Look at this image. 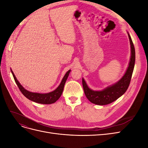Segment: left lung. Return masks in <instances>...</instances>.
Instances as JSON below:
<instances>
[{
  "label": "left lung",
  "mask_w": 148,
  "mask_h": 148,
  "mask_svg": "<svg viewBox=\"0 0 148 148\" xmlns=\"http://www.w3.org/2000/svg\"><path fill=\"white\" fill-rule=\"evenodd\" d=\"M131 45V57L128 69L123 77L119 81L112 86L107 87L102 91H92L89 89L82 79L84 92L88 99L91 102L97 105H107L117 100L126 92L132 79V76L135 62V50L130 36L128 33Z\"/></svg>",
  "instance_id": "left-lung-1"
}]
</instances>
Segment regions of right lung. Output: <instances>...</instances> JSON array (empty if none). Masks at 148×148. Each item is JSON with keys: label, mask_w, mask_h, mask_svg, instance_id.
I'll return each mask as SVG.
<instances>
[{"label": "right lung", "mask_w": 148, "mask_h": 148, "mask_svg": "<svg viewBox=\"0 0 148 148\" xmlns=\"http://www.w3.org/2000/svg\"><path fill=\"white\" fill-rule=\"evenodd\" d=\"M70 71L71 70H69L66 73L64 77L63 78V79H62L60 85L58 86V88L56 89V90L49 93L40 94V93H36V92H31L25 89L20 84L18 81L16 79L14 73H13L12 70H11L13 78H14L15 82L17 84V86L18 87L20 91L21 92V93L23 94L26 98H28V99L32 101L33 102L39 103V104H52V103H54L59 99L60 97L62 95V92H63L65 83L66 81L67 78L69 77Z\"/></svg>", "instance_id": "right-lung-1"}]
</instances>
